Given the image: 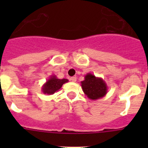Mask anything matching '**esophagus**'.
I'll return each instance as SVG.
<instances>
[{
  "label": "esophagus",
  "mask_w": 148,
  "mask_h": 148,
  "mask_svg": "<svg viewBox=\"0 0 148 148\" xmlns=\"http://www.w3.org/2000/svg\"><path fill=\"white\" fill-rule=\"evenodd\" d=\"M76 80H77V78L75 76H73L72 77V78H70V81L73 82H76Z\"/></svg>",
  "instance_id": "esophagus-1"
}]
</instances>
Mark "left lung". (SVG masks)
Here are the masks:
<instances>
[{"instance_id":"1","label":"left lung","mask_w":148,"mask_h":148,"mask_svg":"<svg viewBox=\"0 0 148 148\" xmlns=\"http://www.w3.org/2000/svg\"><path fill=\"white\" fill-rule=\"evenodd\" d=\"M84 93L91 100H98L108 93V85L101 78L87 73L84 80L81 82Z\"/></svg>"}]
</instances>
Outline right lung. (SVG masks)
<instances>
[{"label":"right lung","mask_w":148,"mask_h":148,"mask_svg":"<svg viewBox=\"0 0 148 148\" xmlns=\"http://www.w3.org/2000/svg\"><path fill=\"white\" fill-rule=\"evenodd\" d=\"M66 82H68V79H65V78L59 79L57 78L56 75H52L43 84L41 90L43 93L47 94V95H53L56 92L58 91L61 88L63 84Z\"/></svg>","instance_id":"1"}]
</instances>
